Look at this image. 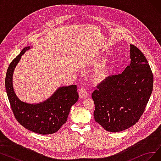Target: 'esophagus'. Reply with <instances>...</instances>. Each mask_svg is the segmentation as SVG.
<instances>
[{
	"label": "esophagus",
	"instance_id": "1",
	"mask_svg": "<svg viewBox=\"0 0 161 161\" xmlns=\"http://www.w3.org/2000/svg\"><path fill=\"white\" fill-rule=\"evenodd\" d=\"M79 96H80V98H86L89 93H88V91L87 89H86L85 88H81L80 90H79Z\"/></svg>",
	"mask_w": 161,
	"mask_h": 161
}]
</instances>
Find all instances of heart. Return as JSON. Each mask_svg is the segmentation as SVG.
<instances>
[{"mask_svg": "<svg viewBox=\"0 0 161 161\" xmlns=\"http://www.w3.org/2000/svg\"><path fill=\"white\" fill-rule=\"evenodd\" d=\"M105 63V60L103 58H97L96 59L92 62V65L98 67L101 65H103ZM108 72V66L106 64H104L103 66H101L97 70V72L95 75V78L98 80H104L106 76L107 75V74Z\"/></svg>", "mask_w": 161, "mask_h": 161, "instance_id": "obj_1", "label": "heart"}]
</instances>
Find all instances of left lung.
<instances>
[{
    "instance_id": "left-lung-1",
    "label": "left lung",
    "mask_w": 161,
    "mask_h": 161,
    "mask_svg": "<svg viewBox=\"0 0 161 161\" xmlns=\"http://www.w3.org/2000/svg\"><path fill=\"white\" fill-rule=\"evenodd\" d=\"M130 46V64L121 74L100 82L92 93L95 120L109 132H120L136 124L153 91V75L146 57L137 47Z\"/></svg>"
}]
</instances>
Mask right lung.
I'll list each match as a JSON object with an SVG mask.
<instances>
[{"instance_id": "add662e5", "label": "right lung", "mask_w": 161, "mask_h": 161, "mask_svg": "<svg viewBox=\"0 0 161 161\" xmlns=\"http://www.w3.org/2000/svg\"><path fill=\"white\" fill-rule=\"evenodd\" d=\"M30 49L31 46L24 47L9 65L5 79L6 93L15 117L23 126L40 134H51L66 122L71 107L79 98L77 86L58 87L49 98L37 104L21 101L14 90L13 74L21 56Z\"/></svg>"}]
</instances>
